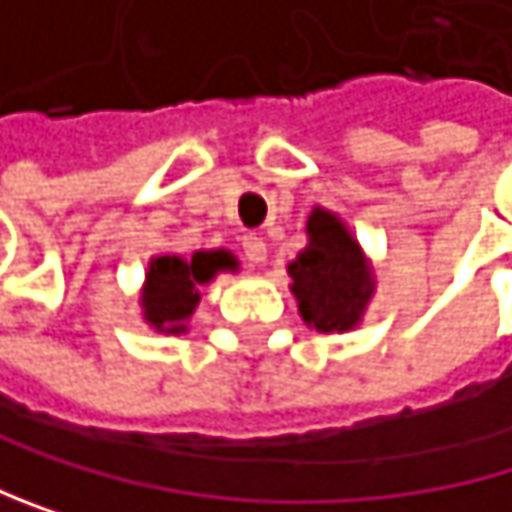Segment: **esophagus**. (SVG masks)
I'll return each mask as SVG.
<instances>
[{"mask_svg": "<svg viewBox=\"0 0 512 512\" xmlns=\"http://www.w3.org/2000/svg\"><path fill=\"white\" fill-rule=\"evenodd\" d=\"M241 247H244L247 262H253V265H262V262H265V256H268L265 241H262L259 235H244V238H241Z\"/></svg>", "mask_w": 512, "mask_h": 512, "instance_id": "1", "label": "esophagus"}]
</instances>
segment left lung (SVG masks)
Segmentation results:
<instances>
[{"label": "left lung", "instance_id": "obj_1", "mask_svg": "<svg viewBox=\"0 0 512 512\" xmlns=\"http://www.w3.org/2000/svg\"><path fill=\"white\" fill-rule=\"evenodd\" d=\"M308 247L287 265L299 314L317 332L354 329L372 299L375 280L348 225L323 207L308 216Z\"/></svg>", "mask_w": 512, "mask_h": 512}]
</instances>
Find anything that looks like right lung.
<instances>
[{"instance_id": "add662e5", "label": "right lung", "mask_w": 512, "mask_h": 512, "mask_svg": "<svg viewBox=\"0 0 512 512\" xmlns=\"http://www.w3.org/2000/svg\"><path fill=\"white\" fill-rule=\"evenodd\" d=\"M238 262L228 250H198L192 259L164 253L152 256L146 284H143V320L155 332H167V336H180L189 326V317L195 314V305L201 302L198 287L210 284L216 271H232Z\"/></svg>"}]
</instances>
